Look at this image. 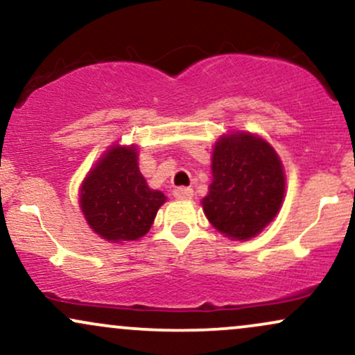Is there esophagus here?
Instances as JSON below:
<instances>
[{
	"instance_id": "1",
	"label": "esophagus",
	"mask_w": 355,
	"mask_h": 355,
	"mask_svg": "<svg viewBox=\"0 0 355 355\" xmlns=\"http://www.w3.org/2000/svg\"><path fill=\"white\" fill-rule=\"evenodd\" d=\"M173 197L178 198V200H189V198L193 197V190L189 189V187H178V189L173 190Z\"/></svg>"
}]
</instances>
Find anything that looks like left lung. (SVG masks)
<instances>
[{
	"label": "left lung",
	"instance_id": "8db88e82",
	"mask_svg": "<svg viewBox=\"0 0 355 355\" xmlns=\"http://www.w3.org/2000/svg\"><path fill=\"white\" fill-rule=\"evenodd\" d=\"M211 173L202 205L218 232L248 240L274 220L284 200L285 177L266 140L250 133L222 137L214 148Z\"/></svg>",
	"mask_w": 355,
	"mask_h": 355
}]
</instances>
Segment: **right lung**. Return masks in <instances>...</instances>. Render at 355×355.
Segmentation results:
<instances>
[{
	"label": "right lung",
	"mask_w": 355,
	"mask_h": 355,
	"mask_svg": "<svg viewBox=\"0 0 355 355\" xmlns=\"http://www.w3.org/2000/svg\"><path fill=\"white\" fill-rule=\"evenodd\" d=\"M164 202L140 173L135 146H112L81 185L85 218L108 242L144 237Z\"/></svg>",
	"instance_id": "add662e5"
}]
</instances>
